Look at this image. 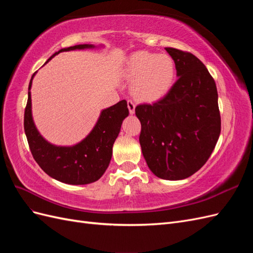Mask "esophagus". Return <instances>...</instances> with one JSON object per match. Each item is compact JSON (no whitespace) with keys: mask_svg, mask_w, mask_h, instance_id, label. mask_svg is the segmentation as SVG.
Masks as SVG:
<instances>
[{"mask_svg":"<svg viewBox=\"0 0 253 253\" xmlns=\"http://www.w3.org/2000/svg\"><path fill=\"white\" fill-rule=\"evenodd\" d=\"M135 103L132 101V100H127V108H128V111H129V114H134L135 113Z\"/></svg>","mask_w":253,"mask_h":253,"instance_id":"1","label":"esophagus"}]
</instances>
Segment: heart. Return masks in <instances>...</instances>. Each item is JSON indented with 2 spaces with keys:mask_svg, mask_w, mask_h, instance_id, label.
Segmentation results:
<instances>
[{
  "mask_svg": "<svg viewBox=\"0 0 253 253\" xmlns=\"http://www.w3.org/2000/svg\"><path fill=\"white\" fill-rule=\"evenodd\" d=\"M126 72L128 78L133 79L135 97L142 101H155L172 87L176 66L170 56L140 50L129 57Z\"/></svg>",
  "mask_w": 253,
  "mask_h": 253,
  "instance_id": "1",
  "label": "heart"
}]
</instances>
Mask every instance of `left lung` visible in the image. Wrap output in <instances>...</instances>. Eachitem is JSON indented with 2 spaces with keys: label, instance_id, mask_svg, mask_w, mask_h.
<instances>
[{
  "label": "left lung",
  "instance_id": "1",
  "mask_svg": "<svg viewBox=\"0 0 253 253\" xmlns=\"http://www.w3.org/2000/svg\"><path fill=\"white\" fill-rule=\"evenodd\" d=\"M177 81L160 100L139 104V142L145 162L157 177L185 179L206 164L220 134L216 84L191 52L166 47Z\"/></svg>",
  "mask_w": 253,
  "mask_h": 253
}]
</instances>
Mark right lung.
Returning a JSON list of instances; mask_svg holds the SVG:
<instances>
[{"mask_svg":"<svg viewBox=\"0 0 253 253\" xmlns=\"http://www.w3.org/2000/svg\"><path fill=\"white\" fill-rule=\"evenodd\" d=\"M94 47L91 44H80L62 48L53 53L45 64L62 51ZM36 73L30 79L28 86L24 129L30 152L37 164L50 177L68 185H87L98 180L108 169L112 158L113 144L120 132L122 121L128 116L126 101L121 100L104 109L94 128L79 143L72 147L51 144L41 136L33 120L30 88Z\"/></svg>","mask_w":253,"mask_h":253,"instance_id":"1","label":"right lung"}]
</instances>
